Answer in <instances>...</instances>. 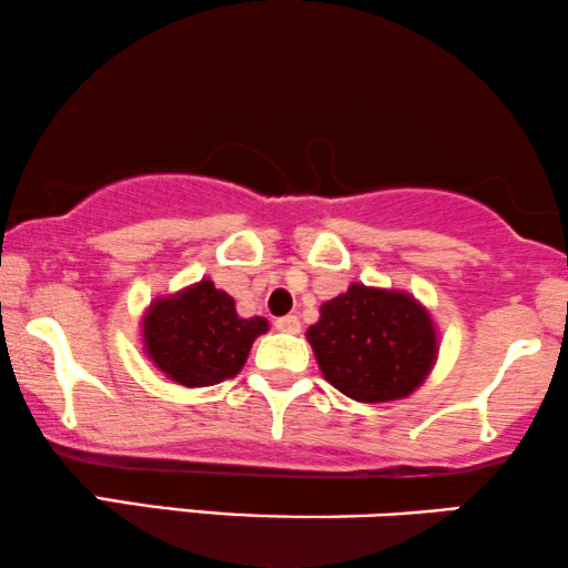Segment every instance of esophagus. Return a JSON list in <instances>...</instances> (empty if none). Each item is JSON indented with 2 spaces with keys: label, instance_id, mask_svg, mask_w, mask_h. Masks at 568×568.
I'll return each instance as SVG.
<instances>
[{
  "label": "esophagus",
  "instance_id": "obj_1",
  "mask_svg": "<svg viewBox=\"0 0 568 568\" xmlns=\"http://www.w3.org/2000/svg\"><path fill=\"white\" fill-rule=\"evenodd\" d=\"M274 326H276V331H282V334H300L302 323L297 315H284V318H276Z\"/></svg>",
  "mask_w": 568,
  "mask_h": 568
}]
</instances>
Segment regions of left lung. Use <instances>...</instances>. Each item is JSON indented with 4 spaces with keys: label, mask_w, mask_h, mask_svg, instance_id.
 Returning <instances> with one entry per match:
<instances>
[{
    "label": "left lung",
    "mask_w": 568,
    "mask_h": 568,
    "mask_svg": "<svg viewBox=\"0 0 568 568\" xmlns=\"http://www.w3.org/2000/svg\"><path fill=\"white\" fill-rule=\"evenodd\" d=\"M307 342L331 386L365 404L396 402L423 386L438 357L430 313L407 292L349 284L323 302Z\"/></svg>",
    "instance_id": "8db88e82"
}]
</instances>
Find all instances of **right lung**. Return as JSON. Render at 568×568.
Masks as SVG:
<instances>
[{
  "mask_svg": "<svg viewBox=\"0 0 568 568\" xmlns=\"http://www.w3.org/2000/svg\"><path fill=\"white\" fill-rule=\"evenodd\" d=\"M268 321L240 318L234 300L203 278L151 302L143 315V347L166 378L187 388L234 378Z\"/></svg>",
  "mask_w": 568,
  "mask_h": 568,
  "instance_id": "1",
  "label": "right lung"
}]
</instances>
